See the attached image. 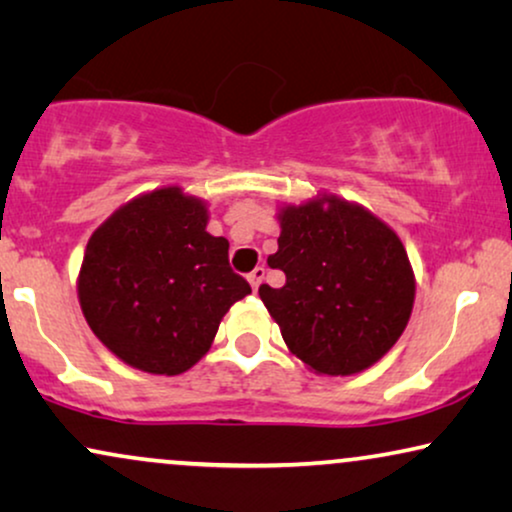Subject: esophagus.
Listing matches in <instances>:
<instances>
[{
  "instance_id": "1",
  "label": "esophagus",
  "mask_w": 512,
  "mask_h": 512,
  "mask_svg": "<svg viewBox=\"0 0 512 512\" xmlns=\"http://www.w3.org/2000/svg\"><path fill=\"white\" fill-rule=\"evenodd\" d=\"M264 274H267V269H264V267H255L248 274V283L252 285V290H255V292H257V288H260V283L264 281Z\"/></svg>"
}]
</instances>
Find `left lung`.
I'll return each instance as SVG.
<instances>
[{
    "instance_id": "8db88e82",
    "label": "left lung",
    "mask_w": 512,
    "mask_h": 512,
    "mask_svg": "<svg viewBox=\"0 0 512 512\" xmlns=\"http://www.w3.org/2000/svg\"><path fill=\"white\" fill-rule=\"evenodd\" d=\"M269 267L283 288L260 285L290 353L323 377L379 363L405 332L417 281L400 236L356 201L323 192L281 203Z\"/></svg>"
}]
</instances>
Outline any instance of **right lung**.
<instances>
[{
	"mask_svg": "<svg viewBox=\"0 0 512 512\" xmlns=\"http://www.w3.org/2000/svg\"><path fill=\"white\" fill-rule=\"evenodd\" d=\"M208 203L177 185L135 196L88 238L77 295L88 327L126 365L187 372L224 313L250 295L229 241L208 234Z\"/></svg>",
	"mask_w": 512,
	"mask_h": 512,
	"instance_id": "1",
	"label": "right lung"
}]
</instances>
